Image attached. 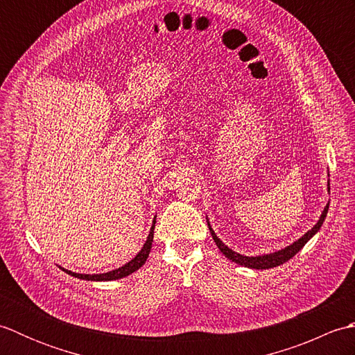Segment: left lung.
Masks as SVG:
<instances>
[{
  "label": "left lung",
  "instance_id": "left-lung-1",
  "mask_svg": "<svg viewBox=\"0 0 355 355\" xmlns=\"http://www.w3.org/2000/svg\"><path fill=\"white\" fill-rule=\"evenodd\" d=\"M328 191H329V182H328ZM328 207H329V202L327 205V207L323 209L322 216H320V220L318 221V224H315L311 230H308L302 238H299L296 243H293L291 245L285 247V248H282V250H279V252L270 253V254H262V256H244V254H239L236 252H233L232 248H229L227 245L223 243L220 238L215 235V232L212 230V227H210L209 221H207V224H209L210 233H212V238L215 241V244L218 245V248H220L221 253L225 256V258H229L230 261L239 263V266H244V267H248V268L266 270V268L277 267V266H281V263L290 261L293 256L296 254L300 250V248H302L308 243V241H310L315 235V233L320 230L323 221H325V216L328 214Z\"/></svg>",
  "mask_w": 355,
  "mask_h": 355
}]
</instances>
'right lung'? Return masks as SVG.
Returning <instances> with one entry per match:
<instances>
[{
  "mask_svg": "<svg viewBox=\"0 0 355 355\" xmlns=\"http://www.w3.org/2000/svg\"><path fill=\"white\" fill-rule=\"evenodd\" d=\"M154 227H155V220L153 223V227H150V232H149L145 245H143L141 250L135 254V258H132L130 262L125 263L123 267H119L116 270L108 271V273H101V275H79V273H73V271H70V270H65V268H62V270L65 271V273H69L78 279H85V281H116V279H122L128 275H131L135 270H139L148 259L150 247H153Z\"/></svg>",
  "mask_w": 355,
  "mask_h": 355,
  "instance_id": "1",
  "label": "right lung"
}]
</instances>
